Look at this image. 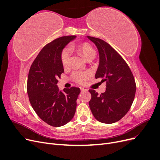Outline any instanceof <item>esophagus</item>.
I'll return each mask as SVG.
<instances>
[{
  "mask_svg": "<svg viewBox=\"0 0 160 160\" xmlns=\"http://www.w3.org/2000/svg\"><path fill=\"white\" fill-rule=\"evenodd\" d=\"M81 92H83V91H86L87 89H85L84 88H81Z\"/></svg>",
  "mask_w": 160,
  "mask_h": 160,
  "instance_id": "obj_1",
  "label": "esophagus"
}]
</instances>
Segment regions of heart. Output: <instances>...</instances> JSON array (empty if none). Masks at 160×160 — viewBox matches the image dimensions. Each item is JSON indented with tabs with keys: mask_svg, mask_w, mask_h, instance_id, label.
Wrapping results in <instances>:
<instances>
[{
	"mask_svg": "<svg viewBox=\"0 0 160 160\" xmlns=\"http://www.w3.org/2000/svg\"><path fill=\"white\" fill-rule=\"evenodd\" d=\"M77 49L88 61L91 58H94L95 56V51L94 49L89 44L83 42L77 46ZM71 52L69 48H65L61 52V62L64 68H67L70 65ZM90 74L88 72H79L75 71L72 73V78L79 83H83L86 79L89 77Z\"/></svg>",
	"mask_w": 160,
	"mask_h": 160,
	"instance_id": "heart-1",
	"label": "heart"
}]
</instances>
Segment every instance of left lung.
<instances>
[{"mask_svg": "<svg viewBox=\"0 0 160 160\" xmlns=\"http://www.w3.org/2000/svg\"><path fill=\"white\" fill-rule=\"evenodd\" d=\"M98 47L99 64L95 78L106 82V90L99 95L89 89V108L95 118L104 123L118 122L132 106L136 91L134 77L127 62L108 42L88 36Z\"/></svg>", "mask_w": 160, "mask_h": 160, "instance_id": "left-lung-1", "label": "left lung"}]
</instances>
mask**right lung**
<instances>
[{
    "label": "right lung",
    "mask_w": 160,
    "mask_h": 160,
    "mask_svg": "<svg viewBox=\"0 0 160 160\" xmlns=\"http://www.w3.org/2000/svg\"><path fill=\"white\" fill-rule=\"evenodd\" d=\"M76 37L64 36L48 43L34 60L28 72L27 93L32 108L43 122L61 127L73 118L80 89L72 87L60 91L58 79L64 72L61 52Z\"/></svg>",
    "instance_id": "1"
}]
</instances>
